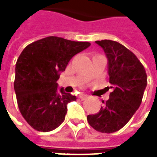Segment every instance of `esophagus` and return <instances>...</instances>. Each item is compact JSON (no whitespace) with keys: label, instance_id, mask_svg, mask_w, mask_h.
<instances>
[{"label":"esophagus","instance_id":"34e87169","mask_svg":"<svg viewBox=\"0 0 157 157\" xmlns=\"http://www.w3.org/2000/svg\"><path fill=\"white\" fill-rule=\"evenodd\" d=\"M88 98V96L86 95V94H83V93H81L80 95H79V98L82 99V100H85Z\"/></svg>","mask_w":157,"mask_h":157}]
</instances>
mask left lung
<instances>
[{"label":"left lung","instance_id":"8db88e82","mask_svg":"<svg viewBox=\"0 0 157 157\" xmlns=\"http://www.w3.org/2000/svg\"><path fill=\"white\" fill-rule=\"evenodd\" d=\"M108 59V73L112 88L109 99L102 102L96 114L87 116L89 124L97 131L113 133L124 126L141 103L147 85L145 70L134 53L118 42L96 41Z\"/></svg>","mask_w":157,"mask_h":157}]
</instances>
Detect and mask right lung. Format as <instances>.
I'll return each mask as SVG.
<instances>
[{"label":"right lung","mask_w":157,"mask_h":157,"mask_svg":"<svg viewBox=\"0 0 157 157\" xmlns=\"http://www.w3.org/2000/svg\"><path fill=\"white\" fill-rule=\"evenodd\" d=\"M91 45L50 36L29 44L16 63L14 82L17 101L22 117L41 132L55 129L64 122L67 104L75 96L58 89L59 73L71 59Z\"/></svg>","instance_id":"right-lung-1"}]
</instances>
